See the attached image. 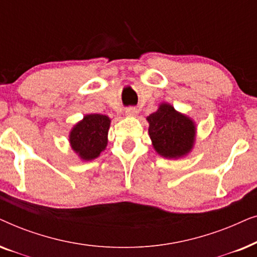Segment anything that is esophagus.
<instances>
[{
    "mask_svg": "<svg viewBox=\"0 0 257 257\" xmlns=\"http://www.w3.org/2000/svg\"><path fill=\"white\" fill-rule=\"evenodd\" d=\"M125 113L126 115H128V117H135V115L138 114V108L137 107H126L125 108Z\"/></svg>",
    "mask_w": 257,
    "mask_h": 257,
    "instance_id": "34e87169",
    "label": "esophagus"
}]
</instances>
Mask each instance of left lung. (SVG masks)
<instances>
[{"label":"left lung","instance_id":"8db88e82","mask_svg":"<svg viewBox=\"0 0 257 257\" xmlns=\"http://www.w3.org/2000/svg\"><path fill=\"white\" fill-rule=\"evenodd\" d=\"M147 121L153 147L161 157L177 159L193 149L194 122L171 105L161 104L158 111L147 117Z\"/></svg>","mask_w":257,"mask_h":257}]
</instances>
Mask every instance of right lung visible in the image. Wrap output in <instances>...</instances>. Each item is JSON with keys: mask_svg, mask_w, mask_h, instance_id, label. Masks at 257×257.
<instances>
[{"mask_svg": "<svg viewBox=\"0 0 257 257\" xmlns=\"http://www.w3.org/2000/svg\"><path fill=\"white\" fill-rule=\"evenodd\" d=\"M110 118L104 114H87L70 132V145L83 160H92L107 145Z\"/></svg>", "mask_w": 257, "mask_h": 257, "instance_id": "obj_1", "label": "right lung"}]
</instances>
